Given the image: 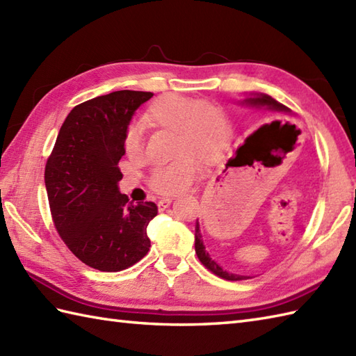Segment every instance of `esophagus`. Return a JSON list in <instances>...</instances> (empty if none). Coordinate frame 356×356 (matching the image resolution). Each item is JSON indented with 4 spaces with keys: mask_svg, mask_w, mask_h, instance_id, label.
<instances>
[{
    "mask_svg": "<svg viewBox=\"0 0 356 356\" xmlns=\"http://www.w3.org/2000/svg\"><path fill=\"white\" fill-rule=\"evenodd\" d=\"M171 202H172L171 197H162L161 200L157 202V207H159V209H161V211H165L166 208L171 205Z\"/></svg>",
    "mask_w": 356,
    "mask_h": 356,
    "instance_id": "1",
    "label": "esophagus"
}]
</instances>
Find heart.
Wrapping results in <instances>:
<instances>
[{"instance_id": "heart-1", "label": "heart", "mask_w": 356, "mask_h": 356, "mask_svg": "<svg viewBox=\"0 0 356 356\" xmlns=\"http://www.w3.org/2000/svg\"><path fill=\"white\" fill-rule=\"evenodd\" d=\"M145 118L149 124L172 128L177 133L176 153L180 154L151 171L149 185L159 194H176L190 186L200 174L195 156L213 161L223 149L229 133L228 119L217 105L179 93L159 96L148 107ZM124 148L131 159L143 153L142 130L138 125L127 128Z\"/></svg>"}]
</instances>
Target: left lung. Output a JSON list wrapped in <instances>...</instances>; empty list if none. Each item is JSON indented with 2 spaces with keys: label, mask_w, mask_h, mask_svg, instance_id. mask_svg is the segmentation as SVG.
<instances>
[{
  "label": "left lung",
  "mask_w": 356,
  "mask_h": 356,
  "mask_svg": "<svg viewBox=\"0 0 356 356\" xmlns=\"http://www.w3.org/2000/svg\"><path fill=\"white\" fill-rule=\"evenodd\" d=\"M241 105H246V107H251V108H264V110H270V111H278V113H287V115H291V110L286 107V105L280 104L278 101H275L274 97H270L269 95H264V93H251L249 97L246 99L240 101ZM266 125L259 128V130L254 131L249 138H246L245 143L237 149V156H243V157H251L252 154L259 153L261 151L263 145H264V139H266ZM195 254H197L199 260L202 261L203 266L207 269H209L213 274L218 275L220 278L225 280H229V282H238V280H246V278H251L248 275H237V274H232V272L225 270L220 264H218L214 259H211L209 252L205 249V245H203V238H202V234H200V225L199 220L195 222Z\"/></svg>",
  "instance_id": "left-lung-1"
}]
</instances>
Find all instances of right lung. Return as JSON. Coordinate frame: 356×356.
<instances>
[{
	"label": "right lung",
	"mask_w": 356,
	"mask_h": 356,
	"mask_svg": "<svg viewBox=\"0 0 356 356\" xmlns=\"http://www.w3.org/2000/svg\"><path fill=\"white\" fill-rule=\"evenodd\" d=\"M153 93L119 90L76 105L65 118L45 165L51 218L70 251L87 266L118 272L149 251L153 202L120 194L119 161L130 120Z\"/></svg>",
	"instance_id": "1"
}]
</instances>
